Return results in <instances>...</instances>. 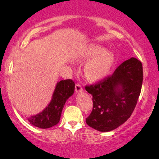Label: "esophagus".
Masks as SVG:
<instances>
[{"instance_id":"esophagus-1","label":"esophagus","mask_w":159,"mask_h":159,"mask_svg":"<svg viewBox=\"0 0 159 159\" xmlns=\"http://www.w3.org/2000/svg\"><path fill=\"white\" fill-rule=\"evenodd\" d=\"M75 92L77 93H80L83 92V89H82V86L80 84H77L75 85Z\"/></svg>"}]
</instances>
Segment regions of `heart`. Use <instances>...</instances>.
<instances>
[{"label": "heart", "instance_id": "1", "mask_svg": "<svg viewBox=\"0 0 159 159\" xmlns=\"http://www.w3.org/2000/svg\"><path fill=\"white\" fill-rule=\"evenodd\" d=\"M80 57L87 63L84 72L86 77L91 81H98L107 77L114 61L112 52L106 51L101 45H88L80 54Z\"/></svg>", "mask_w": 159, "mask_h": 159}]
</instances>
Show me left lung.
Wrapping results in <instances>:
<instances>
[{
	"mask_svg": "<svg viewBox=\"0 0 159 159\" xmlns=\"http://www.w3.org/2000/svg\"><path fill=\"white\" fill-rule=\"evenodd\" d=\"M143 66L131 58L116 69L112 75L95 85L86 86L92 95L93 108L86 123L100 132H110L129 118L142 88Z\"/></svg>",
	"mask_w": 159,
	"mask_h": 159,
	"instance_id": "8db88e82",
	"label": "left lung"
}]
</instances>
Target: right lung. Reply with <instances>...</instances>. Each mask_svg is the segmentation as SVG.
Returning a JSON list of instances; mask_svg holds the SVG:
<instances>
[{
  "instance_id": "1",
  "label": "right lung",
  "mask_w": 159,
  "mask_h": 159,
  "mask_svg": "<svg viewBox=\"0 0 159 159\" xmlns=\"http://www.w3.org/2000/svg\"><path fill=\"white\" fill-rule=\"evenodd\" d=\"M75 82L71 80L58 82L50 103L42 111L28 117L29 122L40 129H48L59 122L63 108L75 92Z\"/></svg>"
}]
</instances>
